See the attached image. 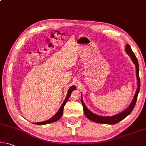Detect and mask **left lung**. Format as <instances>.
<instances>
[{
  "label": "left lung",
  "mask_w": 146,
  "mask_h": 146,
  "mask_svg": "<svg viewBox=\"0 0 146 146\" xmlns=\"http://www.w3.org/2000/svg\"><path fill=\"white\" fill-rule=\"evenodd\" d=\"M125 51L127 52V54L131 56V60H133V62H134V64H135L136 66V77H137V81H138V88L135 93V98H134L133 101H132V103H131V105H129V107L127 108L125 110L123 111V112L119 113V114L113 115V116H100V115L94 114L93 112H92L91 111H90L88 109V108L85 106L84 102H83L82 96H81V102L83 106V110H84V112L86 115V116L88 119H91L92 121L96 122V123H103V124H110V125L115 124L118 123V122H119L120 121H121L122 119H123L125 117H126L129 114H130L131 112L133 111L134 107L135 106L136 100H137V98H138V94L139 93L140 88V77H139V66H138V60L136 58L135 53L133 52L130 45H128V44H127L125 47Z\"/></svg>",
  "instance_id": "obj_1"
}]
</instances>
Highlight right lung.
<instances>
[{"label": "right lung", "instance_id": "1", "mask_svg": "<svg viewBox=\"0 0 146 146\" xmlns=\"http://www.w3.org/2000/svg\"><path fill=\"white\" fill-rule=\"evenodd\" d=\"M75 89H76V87L75 86H71L70 88L69 89L68 92V95H67V97H66V99L64 100V103H62V105L61 106V107L60 108L58 112L56 114L54 115V116L52 117L50 119L47 120V121H42V122H38V123H35V124H36V125H45V124L50 123H52V122H55V121H58V120L62 117V114H63V110H64V107L65 105H66V102L68 101V99L69 98V97H70L71 93H72V92Z\"/></svg>", "mask_w": 146, "mask_h": 146}]
</instances>
